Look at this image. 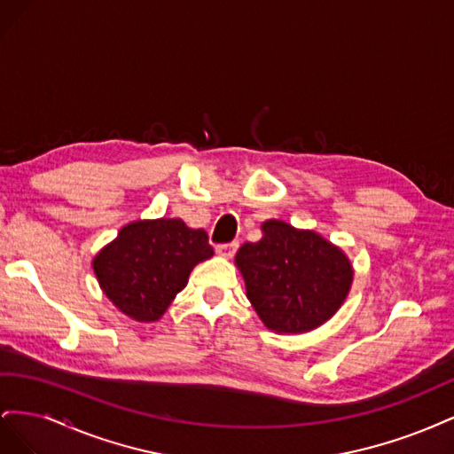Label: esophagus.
Here are the masks:
<instances>
[{
	"instance_id": "obj_1",
	"label": "esophagus",
	"mask_w": 454,
	"mask_h": 454,
	"mask_svg": "<svg viewBox=\"0 0 454 454\" xmlns=\"http://www.w3.org/2000/svg\"><path fill=\"white\" fill-rule=\"evenodd\" d=\"M237 250H239V242H231V244H219L217 248H215L217 255H222V257H225V259H231L232 255L237 254Z\"/></svg>"
}]
</instances>
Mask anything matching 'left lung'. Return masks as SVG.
Here are the masks:
<instances>
[{
  "label": "left lung",
  "mask_w": 454,
  "mask_h": 454,
  "mask_svg": "<svg viewBox=\"0 0 454 454\" xmlns=\"http://www.w3.org/2000/svg\"><path fill=\"white\" fill-rule=\"evenodd\" d=\"M259 242L237 252L246 297L274 333H307L342 307L354 280L348 255L320 232L282 219L261 223Z\"/></svg>",
  "instance_id": "1"
}]
</instances>
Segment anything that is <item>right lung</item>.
<instances>
[{
  "instance_id": "add662e5",
  "label": "right lung",
  "mask_w": 454,
  "mask_h": 454,
  "mask_svg": "<svg viewBox=\"0 0 454 454\" xmlns=\"http://www.w3.org/2000/svg\"><path fill=\"white\" fill-rule=\"evenodd\" d=\"M214 248L202 229L177 217L138 219L94 255L100 290L136 322H157L187 286L189 274Z\"/></svg>"
}]
</instances>
